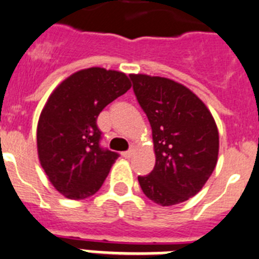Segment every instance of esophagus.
I'll return each instance as SVG.
<instances>
[{"label": "esophagus", "instance_id": "34e87169", "mask_svg": "<svg viewBox=\"0 0 259 259\" xmlns=\"http://www.w3.org/2000/svg\"><path fill=\"white\" fill-rule=\"evenodd\" d=\"M133 154H134V149L133 148H130L129 151H126V152H122V157H125V158H130Z\"/></svg>", "mask_w": 259, "mask_h": 259}]
</instances>
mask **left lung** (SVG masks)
<instances>
[{
    "label": "left lung",
    "mask_w": 259,
    "mask_h": 259,
    "mask_svg": "<svg viewBox=\"0 0 259 259\" xmlns=\"http://www.w3.org/2000/svg\"><path fill=\"white\" fill-rule=\"evenodd\" d=\"M137 100L152 127L156 165L138 176L144 194L161 206L194 197L213 172L219 157V130L197 94L162 76L130 74Z\"/></svg>",
    "instance_id": "1"
}]
</instances>
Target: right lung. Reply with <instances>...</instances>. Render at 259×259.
I'll return each instance as SVG.
<instances>
[{
  "mask_svg": "<svg viewBox=\"0 0 259 259\" xmlns=\"http://www.w3.org/2000/svg\"><path fill=\"white\" fill-rule=\"evenodd\" d=\"M132 87L126 74L103 67L74 72L48 97L37 126L40 166L69 199L96 194L118 154L101 148L97 117Z\"/></svg>",
  "mask_w": 259,
  "mask_h": 259,
  "instance_id": "obj_1",
  "label": "right lung"
}]
</instances>
